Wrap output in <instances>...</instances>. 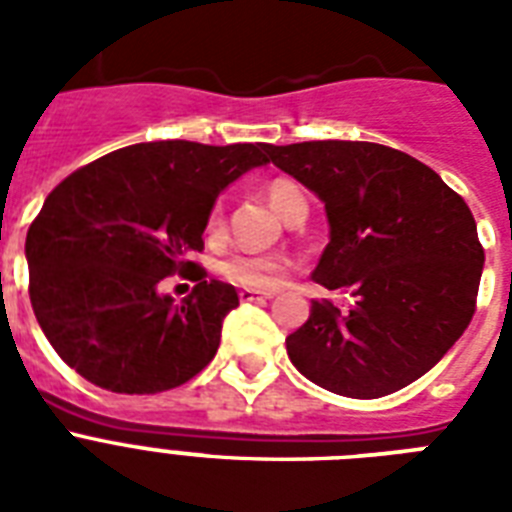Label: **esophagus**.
<instances>
[{
  "instance_id": "34e87169",
  "label": "esophagus",
  "mask_w": 512,
  "mask_h": 512,
  "mask_svg": "<svg viewBox=\"0 0 512 512\" xmlns=\"http://www.w3.org/2000/svg\"><path fill=\"white\" fill-rule=\"evenodd\" d=\"M239 297H241V303H252V300H271L273 292H263V289L241 287L239 289Z\"/></svg>"
}]
</instances>
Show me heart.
<instances>
[{
	"label": "heart",
	"instance_id": "1",
	"mask_svg": "<svg viewBox=\"0 0 512 512\" xmlns=\"http://www.w3.org/2000/svg\"><path fill=\"white\" fill-rule=\"evenodd\" d=\"M268 201L271 207L279 212L281 217H289L297 207L308 204L303 191L289 180H273L268 185ZM225 231L223 207L217 204L207 217V236L209 239H220ZM223 276L233 284H244V287L255 289H273L279 287L284 273H287V260L279 255H239L231 257L228 263H223Z\"/></svg>",
	"mask_w": 512,
	"mask_h": 512
}]
</instances>
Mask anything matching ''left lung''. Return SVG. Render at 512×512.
<instances>
[{"label": "left lung", "mask_w": 512, "mask_h": 512, "mask_svg": "<svg viewBox=\"0 0 512 512\" xmlns=\"http://www.w3.org/2000/svg\"><path fill=\"white\" fill-rule=\"evenodd\" d=\"M271 162L324 201L329 244L313 281L350 289L342 316L313 303L287 337L308 380L348 398H380L420 380L468 329L484 249L462 196L414 156L358 140L268 146Z\"/></svg>", "instance_id": "1"}]
</instances>
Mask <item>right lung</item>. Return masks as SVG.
Masks as SVG:
<instances>
[{
    "label": "right lung",
    "instance_id": "1",
    "mask_svg": "<svg viewBox=\"0 0 512 512\" xmlns=\"http://www.w3.org/2000/svg\"><path fill=\"white\" fill-rule=\"evenodd\" d=\"M265 143L156 140L68 175L28 228V295L71 369L111 393L177 388L215 358L231 284L204 279L193 252L220 193L268 164ZM180 272L197 287L177 306L158 292Z\"/></svg>",
    "mask_w": 512,
    "mask_h": 512
}]
</instances>
